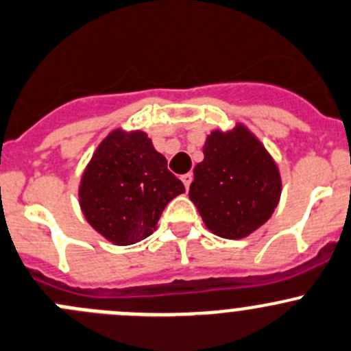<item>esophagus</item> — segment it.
Instances as JSON below:
<instances>
[{"label":"esophagus","instance_id":"esophagus-1","mask_svg":"<svg viewBox=\"0 0 351 351\" xmlns=\"http://www.w3.org/2000/svg\"><path fill=\"white\" fill-rule=\"evenodd\" d=\"M180 180H182V182H184V186H186V189H189L191 180H193V174H191V172H187V174L180 176Z\"/></svg>","mask_w":351,"mask_h":351}]
</instances>
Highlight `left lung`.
I'll return each mask as SVG.
<instances>
[{
  "label": "left lung",
  "mask_w": 351,
  "mask_h": 351,
  "mask_svg": "<svg viewBox=\"0 0 351 351\" xmlns=\"http://www.w3.org/2000/svg\"><path fill=\"white\" fill-rule=\"evenodd\" d=\"M194 167L189 197L204 225L223 239H242L275 211L282 179L271 155L244 126L213 131Z\"/></svg>",
  "instance_id": "left-lung-1"
}]
</instances>
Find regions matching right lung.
Returning a JSON list of instances; mask_svg holds the SVG:
<instances>
[{
	"label": "right lung",
	"instance_id": "right-lung-1",
	"mask_svg": "<svg viewBox=\"0 0 351 351\" xmlns=\"http://www.w3.org/2000/svg\"><path fill=\"white\" fill-rule=\"evenodd\" d=\"M184 191L143 131L116 130L83 172L80 206L107 241L131 245L154 234L169 201Z\"/></svg>",
	"mask_w": 351,
	"mask_h": 351
}]
</instances>
